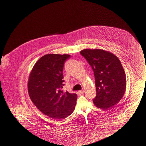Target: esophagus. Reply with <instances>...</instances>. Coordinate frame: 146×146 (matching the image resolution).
<instances>
[{
    "mask_svg": "<svg viewBox=\"0 0 146 146\" xmlns=\"http://www.w3.org/2000/svg\"><path fill=\"white\" fill-rule=\"evenodd\" d=\"M78 93H79V94H83L84 93V91L83 90H79V92H78Z\"/></svg>",
    "mask_w": 146,
    "mask_h": 146,
    "instance_id": "obj_1",
    "label": "esophagus"
}]
</instances>
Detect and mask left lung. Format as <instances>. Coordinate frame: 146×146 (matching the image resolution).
Listing matches in <instances>:
<instances>
[{
	"label": "left lung",
	"instance_id": "left-lung-1",
	"mask_svg": "<svg viewBox=\"0 0 146 146\" xmlns=\"http://www.w3.org/2000/svg\"><path fill=\"white\" fill-rule=\"evenodd\" d=\"M80 54L94 72L96 96L94 105L108 110L120 101L126 89V76L121 62L115 54L100 48L82 50Z\"/></svg>",
	"mask_w": 146,
	"mask_h": 146
}]
</instances>
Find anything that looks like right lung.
Here are the masks:
<instances>
[{"label": "right lung", "mask_w": 146, "mask_h": 146, "mask_svg": "<svg viewBox=\"0 0 146 146\" xmlns=\"http://www.w3.org/2000/svg\"><path fill=\"white\" fill-rule=\"evenodd\" d=\"M70 57L65 54H45L35 64L29 77L31 100L41 112L56 119L70 115L76 104V94L62 90L64 63Z\"/></svg>", "instance_id": "right-lung-1"}]
</instances>
